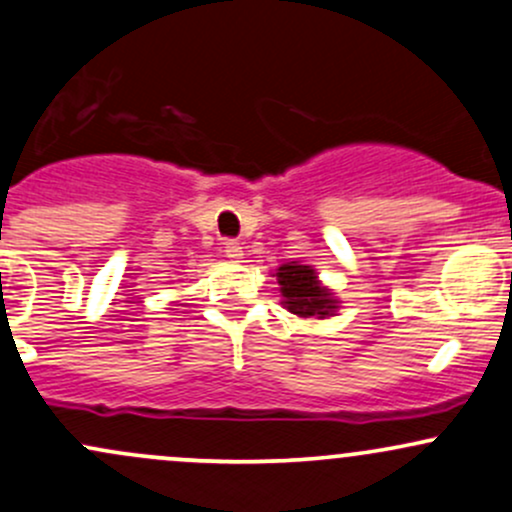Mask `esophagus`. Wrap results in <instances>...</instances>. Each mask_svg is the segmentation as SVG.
<instances>
[{"label":"esophagus","instance_id":"1","mask_svg":"<svg viewBox=\"0 0 512 512\" xmlns=\"http://www.w3.org/2000/svg\"><path fill=\"white\" fill-rule=\"evenodd\" d=\"M223 247H225L223 252L230 257V260H233V262H240V260H242V247H240V242L225 240Z\"/></svg>","mask_w":512,"mask_h":512}]
</instances>
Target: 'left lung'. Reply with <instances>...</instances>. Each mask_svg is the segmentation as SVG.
<instances>
[{"mask_svg":"<svg viewBox=\"0 0 512 512\" xmlns=\"http://www.w3.org/2000/svg\"><path fill=\"white\" fill-rule=\"evenodd\" d=\"M282 306L301 319H328L341 309V299L319 279V272L301 262H284L274 270Z\"/></svg>","mask_w":512,"mask_h":512,"instance_id":"8db88e82","label":"left lung"}]
</instances>
